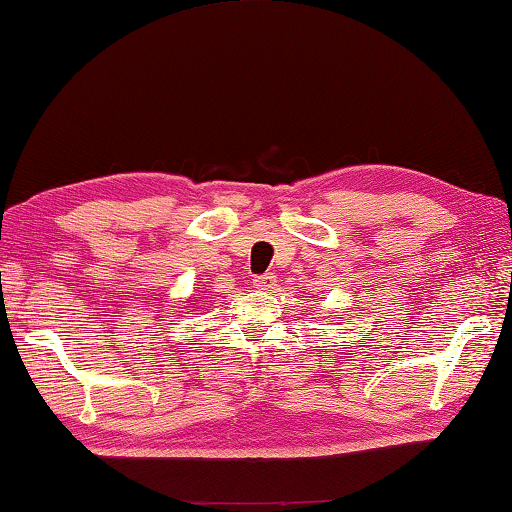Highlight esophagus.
I'll use <instances>...</instances> for the list:
<instances>
[{"label": "esophagus", "instance_id": "esophagus-1", "mask_svg": "<svg viewBox=\"0 0 512 512\" xmlns=\"http://www.w3.org/2000/svg\"><path fill=\"white\" fill-rule=\"evenodd\" d=\"M275 284H277V277H275L273 273L257 275V277L253 279V286L259 288V290H270V288H275Z\"/></svg>", "mask_w": 512, "mask_h": 512}]
</instances>
